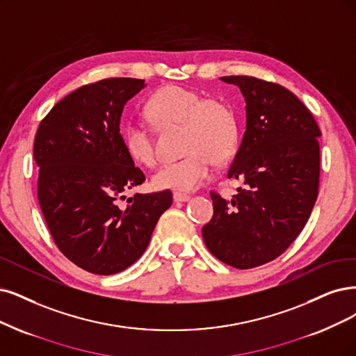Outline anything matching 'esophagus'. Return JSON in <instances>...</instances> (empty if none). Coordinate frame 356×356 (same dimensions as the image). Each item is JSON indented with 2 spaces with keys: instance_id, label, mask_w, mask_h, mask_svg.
I'll return each instance as SVG.
<instances>
[{
  "instance_id": "34e87169",
  "label": "esophagus",
  "mask_w": 356,
  "mask_h": 356,
  "mask_svg": "<svg viewBox=\"0 0 356 356\" xmlns=\"http://www.w3.org/2000/svg\"><path fill=\"white\" fill-rule=\"evenodd\" d=\"M173 200L175 202H186L191 200V196L188 193H181V192H175L173 193Z\"/></svg>"
}]
</instances>
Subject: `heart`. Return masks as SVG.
<instances>
[{
  "label": "heart",
  "mask_w": 356,
  "mask_h": 356,
  "mask_svg": "<svg viewBox=\"0 0 356 356\" xmlns=\"http://www.w3.org/2000/svg\"><path fill=\"white\" fill-rule=\"evenodd\" d=\"M145 115L156 127H183V151L188 155L164 164L152 177L156 189L189 192L213 173L214 160H229L238 147V120L229 104L204 98L196 90L167 85L149 97ZM123 148L131 161L152 167L156 161L154 140L147 127L127 123L122 130Z\"/></svg>",
  "instance_id": "1"
}]
</instances>
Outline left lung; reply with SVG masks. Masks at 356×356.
Listing matches in <instances>:
<instances>
[{
  "instance_id": "obj_1",
  "label": "left lung",
  "mask_w": 356,
  "mask_h": 356,
  "mask_svg": "<svg viewBox=\"0 0 356 356\" xmlns=\"http://www.w3.org/2000/svg\"><path fill=\"white\" fill-rule=\"evenodd\" d=\"M246 101V130L227 177L243 188L230 201L211 191L214 214L202 238L239 270L280 257L305 227L318 196L321 130L291 90L252 76H225Z\"/></svg>"
}]
</instances>
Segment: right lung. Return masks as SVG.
Returning <instances> with one entry per match:
<instances>
[{
    "mask_svg": "<svg viewBox=\"0 0 356 356\" xmlns=\"http://www.w3.org/2000/svg\"><path fill=\"white\" fill-rule=\"evenodd\" d=\"M145 86L142 79L110 77L58 101L38 127V201L61 254L89 273L110 275L145 252L170 191L126 193L145 181L127 156L120 117Z\"/></svg>",
    "mask_w": 356,
    "mask_h": 356,
    "instance_id": "obj_1",
    "label": "right lung"
}]
</instances>
